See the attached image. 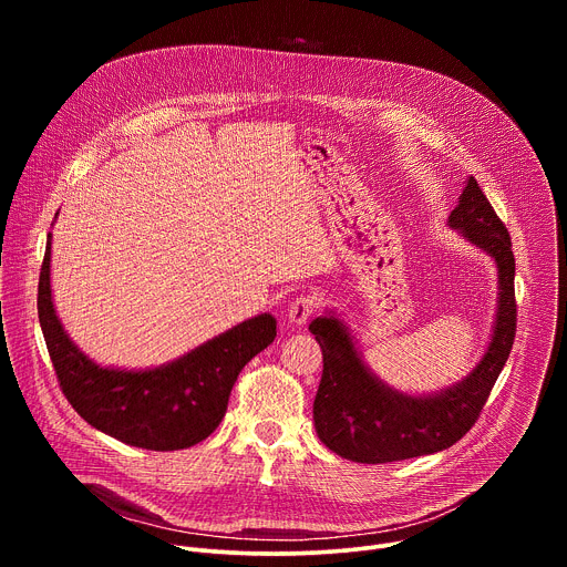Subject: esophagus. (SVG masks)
<instances>
[{
	"label": "esophagus",
	"mask_w": 567,
	"mask_h": 567,
	"mask_svg": "<svg viewBox=\"0 0 567 567\" xmlns=\"http://www.w3.org/2000/svg\"><path fill=\"white\" fill-rule=\"evenodd\" d=\"M318 305H320V300L316 293H302V296L293 298V302L287 309V318L291 326H305L309 316L318 309Z\"/></svg>",
	"instance_id": "1"
}]
</instances>
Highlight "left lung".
<instances>
[{"mask_svg": "<svg viewBox=\"0 0 567 567\" xmlns=\"http://www.w3.org/2000/svg\"><path fill=\"white\" fill-rule=\"evenodd\" d=\"M449 226L492 256L498 269L489 346L462 381L429 394L401 392L365 365L350 328L334 309L309 322L322 350L313 426L320 442L346 460L383 464L453 446L475 424L509 359L516 334L512 239L473 177L466 179Z\"/></svg>", "mask_w": 567, "mask_h": 567, "instance_id": "1", "label": "left lung"}]
</instances>
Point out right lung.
Wrapping results in <instances>:
<instances>
[{
	"label": "right lung",
	"mask_w": 567,
	"mask_h": 567,
	"mask_svg": "<svg viewBox=\"0 0 567 567\" xmlns=\"http://www.w3.org/2000/svg\"><path fill=\"white\" fill-rule=\"evenodd\" d=\"M38 316L60 388L75 413L101 433L147 451H179L206 440L226 413L241 368L276 339V318L265 311L164 365H99L69 339L55 313L51 233L38 285Z\"/></svg>",
	"instance_id": "right-lung-1"
}]
</instances>
